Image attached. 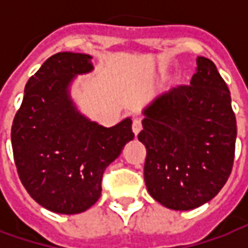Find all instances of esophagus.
<instances>
[{
  "label": "esophagus",
  "mask_w": 248,
  "mask_h": 248,
  "mask_svg": "<svg viewBox=\"0 0 248 248\" xmlns=\"http://www.w3.org/2000/svg\"><path fill=\"white\" fill-rule=\"evenodd\" d=\"M140 130H142V121L138 118H135L134 121H133V131H134V134H138Z\"/></svg>",
  "instance_id": "obj_1"
}]
</instances>
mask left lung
<instances>
[{
    "label": "left lung",
    "mask_w": 248,
    "mask_h": 248,
    "mask_svg": "<svg viewBox=\"0 0 248 248\" xmlns=\"http://www.w3.org/2000/svg\"><path fill=\"white\" fill-rule=\"evenodd\" d=\"M142 114L149 194L181 211L211 201L231 174L236 140L230 90L214 62L198 57L190 85L158 95Z\"/></svg>",
    "instance_id": "left-lung-1"
}]
</instances>
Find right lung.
Listing matches in <instances>:
<instances>
[{
	"label": "right lung",
	"mask_w": 248,
	"mask_h": 248,
	"mask_svg": "<svg viewBox=\"0 0 248 248\" xmlns=\"http://www.w3.org/2000/svg\"><path fill=\"white\" fill-rule=\"evenodd\" d=\"M93 70L92 57L62 51L29 78L12 126L14 163L29 195L57 214H79L97 202L106 167L134 138L131 119L113 127L77 110L69 87Z\"/></svg>",
	"instance_id": "right-lung-1"
}]
</instances>
